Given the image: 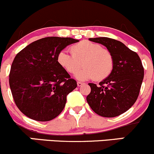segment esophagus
Instances as JSON below:
<instances>
[{
	"label": "esophagus",
	"instance_id": "1",
	"mask_svg": "<svg viewBox=\"0 0 154 154\" xmlns=\"http://www.w3.org/2000/svg\"><path fill=\"white\" fill-rule=\"evenodd\" d=\"M83 84H84L83 82H77V85H78V86H82Z\"/></svg>",
	"mask_w": 154,
	"mask_h": 154
}]
</instances>
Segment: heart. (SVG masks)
Masks as SVG:
<instances>
[{"instance_id":"obj_1","label":"heart","mask_w":154,"mask_h":154,"mask_svg":"<svg viewBox=\"0 0 154 154\" xmlns=\"http://www.w3.org/2000/svg\"><path fill=\"white\" fill-rule=\"evenodd\" d=\"M70 53L61 51L57 56L60 66L69 74H75L82 66L76 77L85 80L94 79L100 81L107 78L114 69V57L108 48L88 40H82L70 48Z\"/></svg>"}]
</instances>
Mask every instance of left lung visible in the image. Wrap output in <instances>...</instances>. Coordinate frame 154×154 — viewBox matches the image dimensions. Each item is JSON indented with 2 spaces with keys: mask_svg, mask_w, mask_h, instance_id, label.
Wrapping results in <instances>:
<instances>
[{
  "mask_svg": "<svg viewBox=\"0 0 154 154\" xmlns=\"http://www.w3.org/2000/svg\"><path fill=\"white\" fill-rule=\"evenodd\" d=\"M112 53L114 69L97 85L88 83L91 92L86 100L96 114L114 117L127 111L138 98L144 78V68L138 54L122 42L108 38H89Z\"/></svg>",
  "mask_w": 154,
  "mask_h": 154,
  "instance_id": "obj_1",
  "label": "left lung"
}]
</instances>
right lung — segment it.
<instances>
[{"mask_svg":"<svg viewBox=\"0 0 154 154\" xmlns=\"http://www.w3.org/2000/svg\"><path fill=\"white\" fill-rule=\"evenodd\" d=\"M78 40L48 37L22 49L13 60L9 86L16 106L30 119L46 122L63 110L66 96L77 87L57 60L60 51Z\"/></svg>","mask_w":154,"mask_h":154,"instance_id":"obj_1","label":"right lung"}]
</instances>
